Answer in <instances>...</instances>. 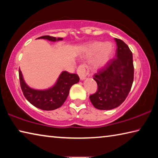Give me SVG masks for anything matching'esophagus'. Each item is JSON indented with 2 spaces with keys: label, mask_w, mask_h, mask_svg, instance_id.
Returning <instances> with one entry per match:
<instances>
[{
  "label": "esophagus",
  "mask_w": 158,
  "mask_h": 158,
  "mask_svg": "<svg viewBox=\"0 0 158 158\" xmlns=\"http://www.w3.org/2000/svg\"><path fill=\"white\" fill-rule=\"evenodd\" d=\"M77 74H79L81 80L85 79V77L89 74V67L87 66V65H85V64L80 65L77 68Z\"/></svg>",
  "instance_id": "1"
}]
</instances>
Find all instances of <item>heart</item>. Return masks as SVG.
<instances>
[{"label": "heart", "instance_id": "b5f03b06", "mask_svg": "<svg viewBox=\"0 0 158 158\" xmlns=\"http://www.w3.org/2000/svg\"><path fill=\"white\" fill-rule=\"evenodd\" d=\"M98 52L95 58V63L98 66L105 65L113 55L114 52V45L111 42H95L90 44L86 48V55L88 56L94 55Z\"/></svg>", "mask_w": 158, "mask_h": 158}]
</instances>
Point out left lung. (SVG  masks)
<instances>
[{"instance_id": "obj_1", "label": "left lung", "mask_w": 158, "mask_h": 158, "mask_svg": "<svg viewBox=\"0 0 158 158\" xmlns=\"http://www.w3.org/2000/svg\"><path fill=\"white\" fill-rule=\"evenodd\" d=\"M114 40L117 45L115 58L93 75L98 90L89 98L93 105L100 110H110L121 105L129 94L134 80L132 53L123 41Z\"/></svg>"}]
</instances>
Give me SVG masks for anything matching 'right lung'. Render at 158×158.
Wrapping results in <instances>:
<instances>
[{
	"instance_id": "add662e5",
	"label": "right lung",
	"mask_w": 158,
	"mask_h": 158,
	"mask_svg": "<svg viewBox=\"0 0 158 158\" xmlns=\"http://www.w3.org/2000/svg\"><path fill=\"white\" fill-rule=\"evenodd\" d=\"M40 38L52 42L63 40L62 37L56 38L49 35L42 36L37 39ZM19 77L21 89L26 100L35 107L45 111L54 110L60 107L68 98L72 85L79 81V77L77 74L64 71L60 74L56 84L52 88L48 90H39L32 89L28 86L23 79L20 69H19Z\"/></svg>"
}]
</instances>
